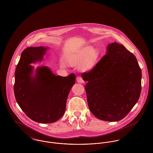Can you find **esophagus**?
<instances>
[{
    "instance_id": "1",
    "label": "esophagus",
    "mask_w": 153,
    "mask_h": 153,
    "mask_svg": "<svg viewBox=\"0 0 153 153\" xmlns=\"http://www.w3.org/2000/svg\"><path fill=\"white\" fill-rule=\"evenodd\" d=\"M76 81H77V82H78V83H84V80L82 79V77H81V76H79L76 77Z\"/></svg>"
}]
</instances>
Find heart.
I'll return each mask as SVG.
<instances>
[{
  "label": "heart",
  "mask_w": 153,
  "mask_h": 153,
  "mask_svg": "<svg viewBox=\"0 0 153 153\" xmlns=\"http://www.w3.org/2000/svg\"><path fill=\"white\" fill-rule=\"evenodd\" d=\"M98 56V52L95 49L87 47L79 52L68 55L66 56V61L71 65L80 64L81 69L89 71L95 65Z\"/></svg>",
  "instance_id": "heart-1"
}]
</instances>
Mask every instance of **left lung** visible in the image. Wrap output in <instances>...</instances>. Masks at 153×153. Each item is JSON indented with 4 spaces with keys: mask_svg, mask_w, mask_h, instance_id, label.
<instances>
[{
    "mask_svg": "<svg viewBox=\"0 0 153 153\" xmlns=\"http://www.w3.org/2000/svg\"><path fill=\"white\" fill-rule=\"evenodd\" d=\"M141 69L133 53L117 42L82 77L91 112L98 119L118 121L127 116L141 91Z\"/></svg>",
    "mask_w": 153,
    "mask_h": 153,
    "instance_id": "obj_1",
    "label": "left lung"
}]
</instances>
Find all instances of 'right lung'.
Masks as SVG:
<instances>
[{"instance_id":"obj_1","label":"right lung","mask_w":153,"mask_h":153,"mask_svg":"<svg viewBox=\"0 0 153 153\" xmlns=\"http://www.w3.org/2000/svg\"><path fill=\"white\" fill-rule=\"evenodd\" d=\"M46 48L28 47L22 52L15 74L14 94L25 114L39 123H52L64 115L69 91L75 83V74L56 76L46 66L36 69L32 77L31 63L42 59Z\"/></svg>"}]
</instances>
